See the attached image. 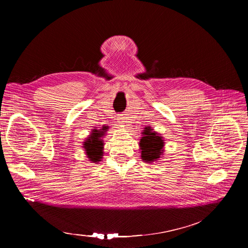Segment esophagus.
Masks as SVG:
<instances>
[{"mask_svg": "<svg viewBox=\"0 0 248 248\" xmlns=\"http://www.w3.org/2000/svg\"><path fill=\"white\" fill-rule=\"evenodd\" d=\"M125 122H126V117H125V114H121V115H119V116L117 117V123H118V124L122 125V124H124Z\"/></svg>", "mask_w": 248, "mask_h": 248, "instance_id": "34e87169", "label": "esophagus"}]
</instances>
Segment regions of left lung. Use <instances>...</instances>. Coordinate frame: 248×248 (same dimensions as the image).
<instances>
[{"mask_svg": "<svg viewBox=\"0 0 248 248\" xmlns=\"http://www.w3.org/2000/svg\"><path fill=\"white\" fill-rule=\"evenodd\" d=\"M145 129L146 130L142 133L145 136L141 138L140 141L141 150V159L145 162L151 163L160 157L163 151L162 148L164 142L161 137H159L156 132H153L151 127H147Z\"/></svg>", "mask_w": 248, "mask_h": 248, "instance_id": "8db88e82", "label": "left lung"}]
</instances>
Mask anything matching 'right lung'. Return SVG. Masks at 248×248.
<instances>
[{
    "instance_id": "add662e5",
    "label": "right lung",
    "mask_w": 248,
    "mask_h": 248,
    "mask_svg": "<svg viewBox=\"0 0 248 248\" xmlns=\"http://www.w3.org/2000/svg\"><path fill=\"white\" fill-rule=\"evenodd\" d=\"M103 136V132L94 130L91 136L87 139L84 144V148L86 149L87 155L93 162L100 161L102 156V148L103 142L100 138Z\"/></svg>"
}]
</instances>
